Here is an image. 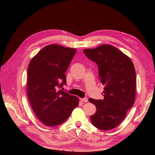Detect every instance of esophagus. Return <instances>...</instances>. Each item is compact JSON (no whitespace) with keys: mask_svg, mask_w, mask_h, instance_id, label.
<instances>
[{"mask_svg":"<svg viewBox=\"0 0 155 155\" xmlns=\"http://www.w3.org/2000/svg\"><path fill=\"white\" fill-rule=\"evenodd\" d=\"M80 101L82 102H88V99L87 98H81Z\"/></svg>","mask_w":155,"mask_h":155,"instance_id":"obj_1","label":"esophagus"}]
</instances>
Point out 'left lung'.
<instances>
[{
  "label": "left lung",
  "instance_id": "obj_1",
  "mask_svg": "<svg viewBox=\"0 0 155 155\" xmlns=\"http://www.w3.org/2000/svg\"><path fill=\"white\" fill-rule=\"evenodd\" d=\"M84 53L98 65L99 77L105 85L103 100L88 99L97 109L91 116V123L101 130L108 131L120 124L134 103V66L129 56L112 45L85 49Z\"/></svg>",
  "mask_w": 155,
  "mask_h": 155
}]
</instances>
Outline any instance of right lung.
<instances>
[{"label":"right lung","instance_id":"right-lung-1","mask_svg":"<svg viewBox=\"0 0 155 155\" xmlns=\"http://www.w3.org/2000/svg\"><path fill=\"white\" fill-rule=\"evenodd\" d=\"M76 51L75 48L50 45L29 62L28 99L36 116L45 126L61 124L78 106L77 97L58 90L66 84L65 73Z\"/></svg>","mask_w":155,"mask_h":155}]
</instances>
